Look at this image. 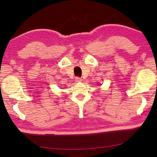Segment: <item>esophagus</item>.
<instances>
[{
  "label": "esophagus",
  "instance_id": "34e87169",
  "mask_svg": "<svg viewBox=\"0 0 157 157\" xmlns=\"http://www.w3.org/2000/svg\"><path fill=\"white\" fill-rule=\"evenodd\" d=\"M75 82H82V79L80 78H79V77H76Z\"/></svg>",
  "mask_w": 157,
  "mask_h": 157
}]
</instances>
